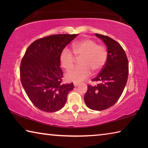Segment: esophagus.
Here are the masks:
<instances>
[{
    "label": "esophagus",
    "mask_w": 148,
    "mask_h": 148,
    "mask_svg": "<svg viewBox=\"0 0 148 148\" xmlns=\"http://www.w3.org/2000/svg\"><path fill=\"white\" fill-rule=\"evenodd\" d=\"M79 83H77V82H74V87H77V86H79Z\"/></svg>",
    "instance_id": "1"
}]
</instances>
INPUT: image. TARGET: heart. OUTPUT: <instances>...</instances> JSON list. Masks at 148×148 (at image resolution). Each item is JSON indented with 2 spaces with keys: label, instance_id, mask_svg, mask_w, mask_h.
<instances>
[{
  "label": "heart",
  "instance_id": "obj_1",
  "mask_svg": "<svg viewBox=\"0 0 148 148\" xmlns=\"http://www.w3.org/2000/svg\"><path fill=\"white\" fill-rule=\"evenodd\" d=\"M72 51L64 48L60 54L61 66L66 71L73 67L76 58L80 59L79 64L81 66L70 70L65 75L66 79L71 82H80L90 76L91 71L93 72L101 71L108 58L106 47L90 38L75 42L72 45Z\"/></svg>",
  "mask_w": 148,
  "mask_h": 148
}]
</instances>
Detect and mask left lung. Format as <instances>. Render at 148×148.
I'll return each mask as SVG.
<instances>
[{"label": "left lung", "mask_w": 148, "mask_h": 148, "mask_svg": "<svg viewBox=\"0 0 148 148\" xmlns=\"http://www.w3.org/2000/svg\"><path fill=\"white\" fill-rule=\"evenodd\" d=\"M95 35L106 45L108 58L103 68L92 82L97 86H87L84 101L93 110H104L113 106L122 95L129 75V62L121 45L110 37Z\"/></svg>", "instance_id": "1"}]
</instances>
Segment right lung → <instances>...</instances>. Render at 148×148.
<instances>
[{
  "mask_svg": "<svg viewBox=\"0 0 148 148\" xmlns=\"http://www.w3.org/2000/svg\"><path fill=\"white\" fill-rule=\"evenodd\" d=\"M76 34H54L35 40L27 49L20 66V79L27 96L42 111L55 112L66 102L74 84H62L60 54Z\"/></svg>",
  "mask_w": 148,
  "mask_h": 148,
  "instance_id": "obj_1",
  "label": "right lung"
}]
</instances>
